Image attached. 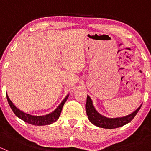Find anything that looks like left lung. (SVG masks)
Returning a JSON list of instances; mask_svg holds the SVG:
<instances>
[{
    "instance_id": "left-lung-1",
    "label": "left lung",
    "mask_w": 151,
    "mask_h": 151,
    "mask_svg": "<svg viewBox=\"0 0 151 151\" xmlns=\"http://www.w3.org/2000/svg\"><path fill=\"white\" fill-rule=\"evenodd\" d=\"M142 104L132 114L126 116L121 117V118H106V117L103 116L101 114L99 113L96 109L94 108L91 99L90 98L89 96L88 95L87 96V101L86 104H85V109H86L87 115L93 124L95 126H99L100 128H104V129H116V128H119L121 126H124V125L127 124L130 122L131 121L133 120L135 115L137 114L138 111L140 109Z\"/></svg>"
}]
</instances>
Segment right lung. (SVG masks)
<instances>
[{"instance_id": "obj_1", "label": "right lung", "mask_w": 151, "mask_h": 151, "mask_svg": "<svg viewBox=\"0 0 151 151\" xmlns=\"http://www.w3.org/2000/svg\"><path fill=\"white\" fill-rule=\"evenodd\" d=\"M68 97V95H67L66 98L63 100V101L59 104V106H58L52 112H51V113L46 115H42V116H34V115H29V114L25 113V112H23L22 111L17 109V108L13 104V103L11 101V100L9 99V98L8 95H7L6 93L7 101H8L11 109H12L14 113L16 115V116H17L18 118H20L21 120L24 121L25 122L30 123V124L32 125H35V126H45V125H49L55 122V121L59 118L60 112H61L62 108H63V105H64L65 102L66 101Z\"/></svg>"}]
</instances>
